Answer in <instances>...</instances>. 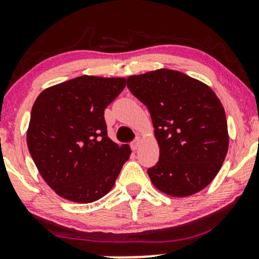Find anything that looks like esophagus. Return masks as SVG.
Instances as JSON below:
<instances>
[{"label": "esophagus", "instance_id": "obj_1", "mask_svg": "<svg viewBox=\"0 0 259 259\" xmlns=\"http://www.w3.org/2000/svg\"><path fill=\"white\" fill-rule=\"evenodd\" d=\"M140 145H141V139L136 138V139L134 140V141L132 142V144H130V146H132V150H133V151H136V150H138V148L140 147Z\"/></svg>", "mask_w": 259, "mask_h": 259}]
</instances>
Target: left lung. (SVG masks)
I'll return each mask as SVG.
<instances>
[{
    "instance_id": "8db88e82",
    "label": "left lung",
    "mask_w": 259,
    "mask_h": 259,
    "mask_svg": "<svg viewBox=\"0 0 259 259\" xmlns=\"http://www.w3.org/2000/svg\"><path fill=\"white\" fill-rule=\"evenodd\" d=\"M126 86L152 118L159 146L158 162L147 170L153 185L173 197L209 185L229 147L225 111L214 91L171 69L132 75Z\"/></svg>"
}]
</instances>
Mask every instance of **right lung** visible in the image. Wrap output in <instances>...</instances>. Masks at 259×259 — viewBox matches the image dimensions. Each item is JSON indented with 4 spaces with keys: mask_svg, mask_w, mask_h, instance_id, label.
Listing matches in <instances>:
<instances>
[{
    "mask_svg": "<svg viewBox=\"0 0 259 259\" xmlns=\"http://www.w3.org/2000/svg\"><path fill=\"white\" fill-rule=\"evenodd\" d=\"M124 88V78L82 75L45 89L35 101L29 152L47 185L65 200H100L129 159V145L112 141L105 121L106 107Z\"/></svg>",
    "mask_w": 259,
    "mask_h": 259,
    "instance_id": "right-lung-1",
    "label": "right lung"
}]
</instances>
